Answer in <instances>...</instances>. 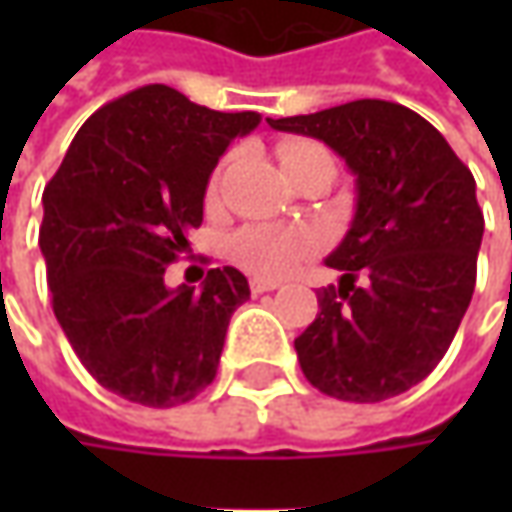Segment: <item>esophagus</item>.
Segmentation results:
<instances>
[{"mask_svg":"<svg viewBox=\"0 0 512 512\" xmlns=\"http://www.w3.org/2000/svg\"><path fill=\"white\" fill-rule=\"evenodd\" d=\"M276 287H279V282H270V279H259V276L250 279V293H253V296L267 293V290H276Z\"/></svg>","mask_w":512,"mask_h":512,"instance_id":"34e87169","label":"esophagus"}]
</instances>
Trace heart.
Listing matches in <instances>:
<instances>
[{"label": "heart", "mask_w": 512, "mask_h": 512, "mask_svg": "<svg viewBox=\"0 0 512 512\" xmlns=\"http://www.w3.org/2000/svg\"><path fill=\"white\" fill-rule=\"evenodd\" d=\"M313 153H327V150L313 142H305V139H290L279 148V159H282L285 170H290ZM227 168H230V156L210 176V185H207V205L210 207L219 205V199H222ZM322 245H325V236L319 227L247 225L239 233H233L230 256L236 265L245 267L247 273H253L259 279H285L287 273H293L305 259L316 256Z\"/></svg>", "instance_id": "1"}]
</instances>
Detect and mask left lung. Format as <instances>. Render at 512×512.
<instances>
[{
  "label": "left lung",
  "instance_id": "left-lung-1",
  "mask_svg": "<svg viewBox=\"0 0 512 512\" xmlns=\"http://www.w3.org/2000/svg\"><path fill=\"white\" fill-rule=\"evenodd\" d=\"M267 122L322 139L356 176L353 225L327 256L339 287L316 293L319 316L293 342L302 373L342 402L393 399L442 362L473 299L484 233L476 179L439 130L396 102Z\"/></svg>",
  "mask_w": 512,
  "mask_h": 512
}]
</instances>
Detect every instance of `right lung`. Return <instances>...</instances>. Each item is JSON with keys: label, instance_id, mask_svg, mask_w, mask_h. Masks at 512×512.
<instances>
[{"label": "right lung", "instance_id": "add662e5", "mask_svg": "<svg viewBox=\"0 0 512 512\" xmlns=\"http://www.w3.org/2000/svg\"><path fill=\"white\" fill-rule=\"evenodd\" d=\"M259 119L145 85L96 110L45 185L39 247L53 313L110 393L176 407L216 379L230 316L250 299L247 279L213 267L199 290H170L165 267L202 225L219 156Z\"/></svg>", "mask_w": 512, "mask_h": 512}]
</instances>
